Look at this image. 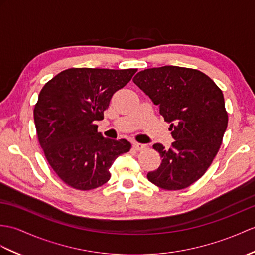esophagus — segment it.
Here are the masks:
<instances>
[{
	"label": "esophagus",
	"instance_id": "34e87169",
	"mask_svg": "<svg viewBox=\"0 0 255 255\" xmlns=\"http://www.w3.org/2000/svg\"><path fill=\"white\" fill-rule=\"evenodd\" d=\"M132 146H133V149H134L135 151H142V150L145 149V144L138 143V142H134Z\"/></svg>",
	"mask_w": 255,
	"mask_h": 255
}]
</instances>
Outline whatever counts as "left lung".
Listing matches in <instances>:
<instances>
[{"mask_svg":"<svg viewBox=\"0 0 255 255\" xmlns=\"http://www.w3.org/2000/svg\"><path fill=\"white\" fill-rule=\"evenodd\" d=\"M132 80L158 105L175 140L169 149L153 144L162 163L147 179L165 190L189 187L208 170L226 131L222 90L200 70L179 66L147 68Z\"/></svg>","mask_w":255,"mask_h":255,"instance_id":"left-lung-1","label":"left lung"}]
</instances>
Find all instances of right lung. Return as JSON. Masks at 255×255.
<instances>
[{"label": "right lung", "instance_id": "1", "mask_svg": "<svg viewBox=\"0 0 255 255\" xmlns=\"http://www.w3.org/2000/svg\"><path fill=\"white\" fill-rule=\"evenodd\" d=\"M137 69L69 68L47 81L34 106L40 145L56 175L78 190H91L111 178L110 167L130 142L104 138L96 122L104 118L113 94Z\"/></svg>", "mask_w": 255, "mask_h": 255}]
</instances>
